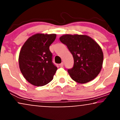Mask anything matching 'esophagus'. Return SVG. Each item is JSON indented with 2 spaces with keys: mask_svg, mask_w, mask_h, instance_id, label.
<instances>
[{
  "mask_svg": "<svg viewBox=\"0 0 120 120\" xmlns=\"http://www.w3.org/2000/svg\"><path fill=\"white\" fill-rule=\"evenodd\" d=\"M59 66H60V67H63V66H64V63H61V64H59Z\"/></svg>",
  "mask_w": 120,
  "mask_h": 120,
  "instance_id": "obj_1",
  "label": "esophagus"
}]
</instances>
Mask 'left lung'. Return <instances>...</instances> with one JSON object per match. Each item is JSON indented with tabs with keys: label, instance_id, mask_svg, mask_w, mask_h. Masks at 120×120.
<instances>
[{
	"label": "left lung",
	"instance_id": "1",
	"mask_svg": "<svg viewBox=\"0 0 120 120\" xmlns=\"http://www.w3.org/2000/svg\"><path fill=\"white\" fill-rule=\"evenodd\" d=\"M60 41L67 46L73 57V67L68 70L73 80L85 83L97 77L102 68L103 53L94 40L86 35L65 34Z\"/></svg>",
	"mask_w": 120,
	"mask_h": 120
}]
</instances>
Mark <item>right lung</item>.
<instances>
[{
    "label": "right lung",
    "instance_id": "1",
    "mask_svg": "<svg viewBox=\"0 0 120 120\" xmlns=\"http://www.w3.org/2000/svg\"><path fill=\"white\" fill-rule=\"evenodd\" d=\"M56 37L55 34H36L29 38L21 49L19 57L20 71L24 78L34 86L49 83L57 71L49 49Z\"/></svg>",
    "mask_w": 120,
    "mask_h": 120
}]
</instances>
